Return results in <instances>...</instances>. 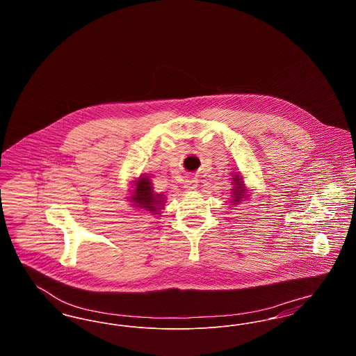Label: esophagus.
Listing matches in <instances>:
<instances>
[{
  "mask_svg": "<svg viewBox=\"0 0 356 356\" xmlns=\"http://www.w3.org/2000/svg\"><path fill=\"white\" fill-rule=\"evenodd\" d=\"M199 181H197V179L196 177H191V179H186V181H184V188H186V191H195L196 188H197V184Z\"/></svg>",
  "mask_w": 356,
  "mask_h": 356,
  "instance_id": "34e87169",
  "label": "esophagus"
}]
</instances>
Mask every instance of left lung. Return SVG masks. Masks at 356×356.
<instances>
[{
    "instance_id": "1",
    "label": "left lung",
    "mask_w": 356,
    "mask_h": 356,
    "mask_svg": "<svg viewBox=\"0 0 356 356\" xmlns=\"http://www.w3.org/2000/svg\"><path fill=\"white\" fill-rule=\"evenodd\" d=\"M232 184H234V188H232V204L231 205H234V204H238L241 202V199H244V196H245V192H247V188L244 186V181H243V177L241 176H237L235 175L234 177H232Z\"/></svg>"
}]
</instances>
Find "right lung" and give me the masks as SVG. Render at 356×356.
Wrapping results in <instances>:
<instances>
[{"label": "right lung", "mask_w": 356, "mask_h": 356, "mask_svg": "<svg viewBox=\"0 0 356 356\" xmlns=\"http://www.w3.org/2000/svg\"><path fill=\"white\" fill-rule=\"evenodd\" d=\"M164 199L165 197L163 195H157L153 192L152 183L147 176L141 175L136 180L132 202L137 208L145 209L149 213L157 215L159 209H161V207L164 205Z\"/></svg>", "instance_id": "obj_1"}]
</instances>
